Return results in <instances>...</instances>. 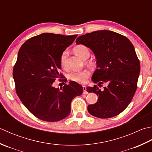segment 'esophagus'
I'll use <instances>...</instances> for the list:
<instances>
[{
    "label": "esophagus",
    "instance_id": "esophagus-1",
    "mask_svg": "<svg viewBox=\"0 0 152 152\" xmlns=\"http://www.w3.org/2000/svg\"><path fill=\"white\" fill-rule=\"evenodd\" d=\"M83 94H88V92L86 91V87L85 86H83Z\"/></svg>",
    "mask_w": 152,
    "mask_h": 152
}]
</instances>
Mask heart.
I'll return each instance as SVG.
<instances>
[{
  "label": "heart",
  "instance_id": "heart-1",
  "mask_svg": "<svg viewBox=\"0 0 152 152\" xmlns=\"http://www.w3.org/2000/svg\"><path fill=\"white\" fill-rule=\"evenodd\" d=\"M73 52L77 56L83 60H86L90 56V50L87 46L84 45H78L74 46L73 48ZM67 57V52L64 51L60 55V62L61 67H66V60ZM90 77V72L87 69H83L79 72H72L68 75V78L69 80H72L79 84L85 83L86 80Z\"/></svg>",
  "mask_w": 152,
  "mask_h": 152
}]
</instances>
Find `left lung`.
Segmentation results:
<instances>
[{"instance_id":"left-lung-1","label":"left lung","mask_w":152,"mask_h":152,"mask_svg":"<svg viewBox=\"0 0 152 152\" xmlns=\"http://www.w3.org/2000/svg\"><path fill=\"white\" fill-rule=\"evenodd\" d=\"M91 48L97 60L92 80L98 86L106 83L104 91L94 85L86 91L96 94V103L88 106L92 115L107 119L119 115L132 100L137 88L140 61L128 38L108 30L86 33L76 40Z\"/></svg>"}]
</instances>
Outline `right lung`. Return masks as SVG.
Listing matches in <instances>:
<instances>
[{
	"mask_svg": "<svg viewBox=\"0 0 152 152\" xmlns=\"http://www.w3.org/2000/svg\"><path fill=\"white\" fill-rule=\"evenodd\" d=\"M77 37L42 33L26 41L18 52L13 69L15 91L27 109L39 119L56 122L66 118L73 99L83 93V86L73 81L60 88L53 86L56 79L66 80L59 72L60 55Z\"/></svg>",
	"mask_w": 152,
	"mask_h": 152,
	"instance_id": "obj_1",
	"label": "right lung"
}]
</instances>
